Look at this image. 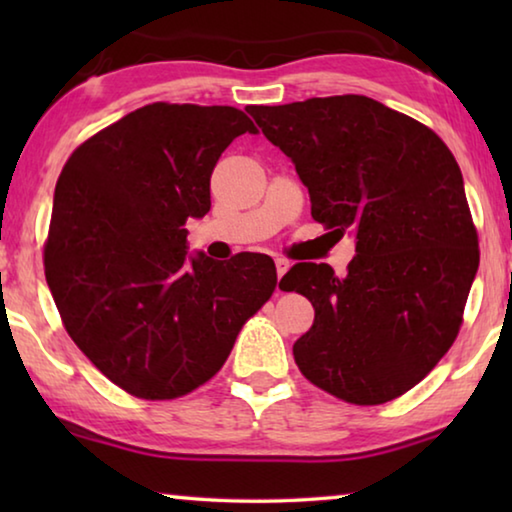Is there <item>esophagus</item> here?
<instances>
[{"mask_svg":"<svg viewBox=\"0 0 512 512\" xmlns=\"http://www.w3.org/2000/svg\"><path fill=\"white\" fill-rule=\"evenodd\" d=\"M289 259H284V257H277L275 259V271H277V282H280V277L289 271Z\"/></svg>","mask_w":512,"mask_h":512,"instance_id":"34e87169","label":"esophagus"}]
</instances>
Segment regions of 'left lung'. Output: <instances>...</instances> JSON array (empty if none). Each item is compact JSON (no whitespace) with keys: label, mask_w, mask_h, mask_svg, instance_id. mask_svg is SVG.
<instances>
[{"label":"left lung","mask_w":512,"mask_h":512,"mask_svg":"<svg viewBox=\"0 0 512 512\" xmlns=\"http://www.w3.org/2000/svg\"><path fill=\"white\" fill-rule=\"evenodd\" d=\"M296 167L311 216L350 232L354 259L300 262L280 287L314 305L293 343L302 375L352 404H384L429 375L461 327L479 268L463 173L420 121L361 94L248 106Z\"/></svg>","instance_id":"left-lung-1"}]
</instances>
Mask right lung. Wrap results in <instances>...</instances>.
Listing matches in <instances>:
<instances>
[{
  "label": "right lung",
  "instance_id": "obj_1",
  "mask_svg": "<svg viewBox=\"0 0 512 512\" xmlns=\"http://www.w3.org/2000/svg\"><path fill=\"white\" fill-rule=\"evenodd\" d=\"M232 106L149 103L72 153L54 192L45 275L67 334L112 384L173 400L228 359L271 298V257L189 253L187 219L210 212V178L235 137Z\"/></svg>",
  "mask_w": 512,
  "mask_h": 512
}]
</instances>
